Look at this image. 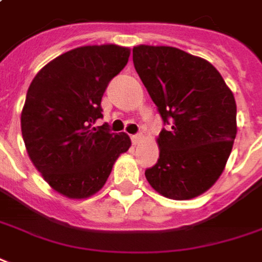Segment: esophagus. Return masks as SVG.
I'll return each instance as SVG.
<instances>
[{
    "mask_svg": "<svg viewBox=\"0 0 262 262\" xmlns=\"http://www.w3.org/2000/svg\"><path fill=\"white\" fill-rule=\"evenodd\" d=\"M131 140H133V143L137 145V144H140L143 141V134H134L131 135Z\"/></svg>",
    "mask_w": 262,
    "mask_h": 262,
    "instance_id": "1",
    "label": "esophagus"
}]
</instances>
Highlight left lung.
<instances>
[{"instance_id":"1","label":"left lung","mask_w":262,"mask_h":262,"mask_svg":"<svg viewBox=\"0 0 262 262\" xmlns=\"http://www.w3.org/2000/svg\"><path fill=\"white\" fill-rule=\"evenodd\" d=\"M134 68L166 128L145 177L168 199L206 192L222 174L236 137V103L209 61L168 46H137Z\"/></svg>"}]
</instances>
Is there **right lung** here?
Returning a JSON list of instances; mask_svg holds the SVG:
<instances>
[{
  "label": "right lung",
  "instance_id": "obj_1",
  "mask_svg": "<svg viewBox=\"0 0 262 262\" xmlns=\"http://www.w3.org/2000/svg\"><path fill=\"white\" fill-rule=\"evenodd\" d=\"M129 49L83 46L47 63L33 79L21 112L30 159L56 192L83 199L106 182L131 140L94 124L103 117V92L125 68Z\"/></svg>",
  "mask_w": 262,
  "mask_h": 262
}]
</instances>
